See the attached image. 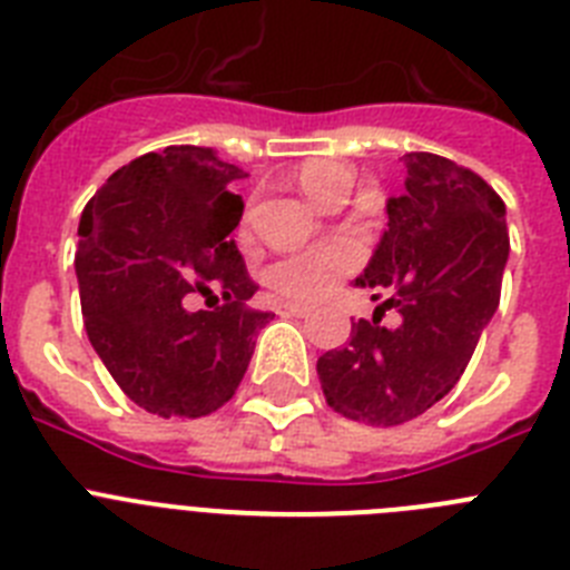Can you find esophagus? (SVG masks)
<instances>
[{
	"label": "esophagus",
	"mask_w": 570,
	"mask_h": 570,
	"mask_svg": "<svg viewBox=\"0 0 570 570\" xmlns=\"http://www.w3.org/2000/svg\"><path fill=\"white\" fill-rule=\"evenodd\" d=\"M276 311L285 316H308L314 308L305 305V302H282V305H276Z\"/></svg>",
	"instance_id": "esophagus-1"
}]
</instances>
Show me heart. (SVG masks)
<instances>
[{
	"label": "heart",
	"instance_id": "b5f03b06",
	"mask_svg": "<svg viewBox=\"0 0 570 570\" xmlns=\"http://www.w3.org/2000/svg\"><path fill=\"white\" fill-rule=\"evenodd\" d=\"M354 174L340 163H311L302 168L299 185L308 194L311 203H316L325 190L336 185H351ZM362 248L356 239H328L314 248L296 250V254L282 256L268 268L265 279L271 288L282 296L294 299H314L331 291L336 282L360 265Z\"/></svg>",
	"mask_w": 570,
	"mask_h": 570
}]
</instances>
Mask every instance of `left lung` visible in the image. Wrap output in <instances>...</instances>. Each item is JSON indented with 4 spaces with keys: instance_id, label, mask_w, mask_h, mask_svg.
<instances>
[{
    "instance_id": "obj_1",
    "label": "left lung",
    "mask_w": 570,
    "mask_h": 570,
    "mask_svg": "<svg viewBox=\"0 0 570 570\" xmlns=\"http://www.w3.org/2000/svg\"><path fill=\"white\" fill-rule=\"evenodd\" d=\"M405 188L385 205L387 228L356 288L382 299L374 322L322 354L316 374L336 414L367 425H402L460 382L497 314L505 271V203L473 170L436 154L402 156ZM394 307L401 322L379 325Z\"/></svg>"
}]
</instances>
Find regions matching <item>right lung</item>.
Returning a JSON list of instances; mask_svg holds the SVG:
<instances>
[{
    "label": "right lung",
    "instance_id": "add662e5",
    "mask_svg": "<svg viewBox=\"0 0 570 570\" xmlns=\"http://www.w3.org/2000/svg\"><path fill=\"white\" fill-rule=\"evenodd\" d=\"M248 176L210 148L170 145L122 165L79 219L77 279L88 340L128 400L156 416H208L236 394L274 314L256 294L234 228ZM224 294L214 312L189 296Z\"/></svg>",
    "mask_w": 570,
    "mask_h": 570
}]
</instances>
